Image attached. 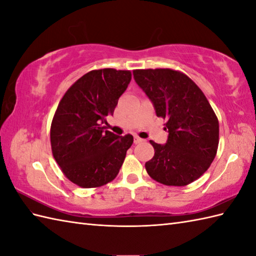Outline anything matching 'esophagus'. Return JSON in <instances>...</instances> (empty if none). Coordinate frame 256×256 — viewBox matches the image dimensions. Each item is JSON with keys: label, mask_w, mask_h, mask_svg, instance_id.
<instances>
[{"label": "esophagus", "mask_w": 256, "mask_h": 256, "mask_svg": "<svg viewBox=\"0 0 256 256\" xmlns=\"http://www.w3.org/2000/svg\"><path fill=\"white\" fill-rule=\"evenodd\" d=\"M143 140H144L143 138H140L136 136V135H135V136H134V143H135V144H140V143H142Z\"/></svg>", "instance_id": "obj_1"}]
</instances>
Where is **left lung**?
Listing matches in <instances>:
<instances>
[{
	"label": "left lung",
	"mask_w": 256,
	"mask_h": 256,
	"mask_svg": "<svg viewBox=\"0 0 256 256\" xmlns=\"http://www.w3.org/2000/svg\"><path fill=\"white\" fill-rule=\"evenodd\" d=\"M134 79L156 116L166 120L165 145L150 140L155 154L148 175L166 186H186L210 167L219 145V121L204 92L188 76L172 69H136Z\"/></svg>",
	"instance_id": "8db88e82"
}]
</instances>
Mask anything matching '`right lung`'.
Masks as SVG:
<instances>
[{
    "label": "right lung",
    "instance_id": "right-lung-1",
    "mask_svg": "<svg viewBox=\"0 0 256 256\" xmlns=\"http://www.w3.org/2000/svg\"><path fill=\"white\" fill-rule=\"evenodd\" d=\"M131 78L130 70H92L59 102L50 128L52 155L64 175L79 187L112 182L133 144L131 134L118 136L102 126L106 118L113 116Z\"/></svg>",
    "mask_w": 256,
    "mask_h": 256
}]
</instances>
